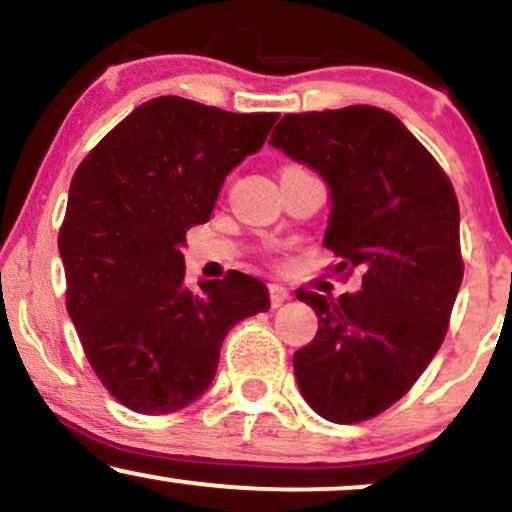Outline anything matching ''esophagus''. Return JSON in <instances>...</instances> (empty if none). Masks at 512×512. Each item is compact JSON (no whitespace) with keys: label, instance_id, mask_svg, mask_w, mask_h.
Returning <instances> with one entry per match:
<instances>
[{"label":"esophagus","instance_id":"34e87169","mask_svg":"<svg viewBox=\"0 0 512 512\" xmlns=\"http://www.w3.org/2000/svg\"><path fill=\"white\" fill-rule=\"evenodd\" d=\"M269 300H272V307H281L288 300V288L281 283H269Z\"/></svg>","mask_w":512,"mask_h":512}]
</instances>
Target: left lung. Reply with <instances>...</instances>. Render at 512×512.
<instances>
[{
	"instance_id": "obj_1",
	"label": "left lung",
	"mask_w": 512,
	"mask_h": 512,
	"mask_svg": "<svg viewBox=\"0 0 512 512\" xmlns=\"http://www.w3.org/2000/svg\"><path fill=\"white\" fill-rule=\"evenodd\" d=\"M269 145L324 178V245L341 272L362 269L355 293H295L319 319L293 355L298 389L324 420H369L412 389L448 331L463 283L458 197L427 147L379 107L286 114Z\"/></svg>"
}]
</instances>
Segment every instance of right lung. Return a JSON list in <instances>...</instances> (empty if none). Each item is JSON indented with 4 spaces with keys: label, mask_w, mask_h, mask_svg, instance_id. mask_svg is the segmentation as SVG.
<instances>
[{
    "label": "right lung",
    "mask_w": 512,
    "mask_h": 512,
    "mask_svg": "<svg viewBox=\"0 0 512 512\" xmlns=\"http://www.w3.org/2000/svg\"><path fill=\"white\" fill-rule=\"evenodd\" d=\"M276 119L155 97L73 174L59 231L66 310L104 389L126 408H186L212 384L226 334L269 310L267 286L248 274L190 288L181 245Z\"/></svg>",
    "instance_id": "add662e5"
}]
</instances>
